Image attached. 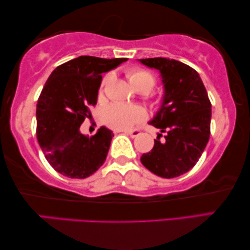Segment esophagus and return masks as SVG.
<instances>
[{
  "instance_id": "esophagus-1",
  "label": "esophagus",
  "mask_w": 250,
  "mask_h": 250,
  "mask_svg": "<svg viewBox=\"0 0 250 250\" xmlns=\"http://www.w3.org/2000/svg\"><path fill=\"white\" fill-rule=\"evenodd\" d=\"M125 134H127V135H129L130 137H137L138 135L141 134V129H132V130H126L125 132Z\"/></svg>"
}]
</instances>
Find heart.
Wrapping results in <instances>:
<instances>
[{"label": "heart", "mask_w": 250, "mask_h": 250, "mask_svg": "<svg viewBox=\"0 0 250 250\" xmlns=\"http://www.w3.org/2000/svg\"><path fill=\"white\" fill-rule=\"evenodd\" d=\"M112 77V74H106L101 82L98 96L103 98L104 88ZM127 77L135 89L138 92L148 93L155 86L156 80L149 71L144 68L135 67L127 71ZM156 105H161L162 100L156 97L154 100ZM146 110L140 106H129L124 104H112L107 106L103 112V122L106 126L115 130H126L132 128L135 124L144 121L146 118Z\"/></svg>", "instance_id": "b5f03b06"}]
</instances>
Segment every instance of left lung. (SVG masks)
<instances>
[{
    "instance_id": "obj_1",
    "label": "left lung",
    "mask_w": 250,
    "mask_h": 250,
    "mask_svg": "<svg viewBox=\"0 0 250 250\" xmlns=\"http://www.w3.org/2000/svg\"><path fill=\"white\" fill-rule=\"evenodd\" d=\"M140 62L158 69L163 77V105L149 124L166 134L164 140L158 134L153 149L143 154L141 162L159 177H178L196 165L209 140V97L193 67L165 57Z\"/></svg>"
}]
</instances>
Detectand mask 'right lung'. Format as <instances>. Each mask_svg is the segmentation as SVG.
<instances>
[{
	"instance_id": "1",
	"label": "right lung",
	"mask_w": 250,
	"mask_h": 250,
	"mask_svg": "<svg viewBox=\"0 0 250 250\" xmlns=\"http://www.w3.org/2000/svg\"><path fill=\"white\" fill-rule=\"evenodd\" d=\"M127 59L80 56L57 66L36 105V136L46 161L69 178H86L103 165L114 134L102 127L91 137L80 132L97 103L102 74Z\"/></svg>"
}]
</instances>
